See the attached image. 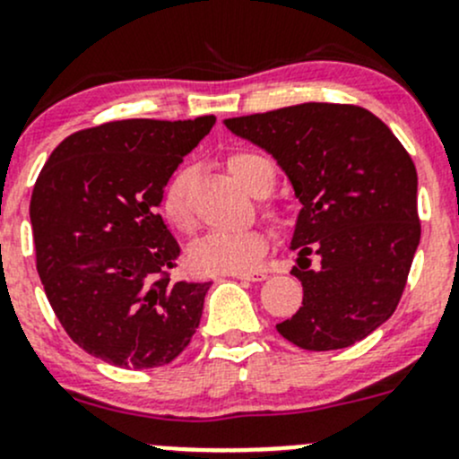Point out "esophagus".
<instances>
[{"instance_id": "obj_1", "label": "esophagus", "mask_w": 459, "mask_h": 459, "mask_svg": "<svg viewBox=\"0 0 459 459\" xmlns=\"http://www.w3.org/2000/svg\"><path fill=\"white\" fill-rule=\"evenodd\" d=\"M230 277H238V280H247V281H262V280H266V273H264V271H253V273H230Z\"/></svg>"}]
</instances>
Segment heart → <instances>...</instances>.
I'll return each instance as SVG.
<instances>
[{
    "label": "heart",
    "mask_w": 459,
    "mask_h": 459,
    "mask_svg": "<svg viewBox=\"0 0 459 459\" xmlns=\"http://www.w3.org/2000/svg\"><path fill=\"white\" fill-rule=\"evenodd\" d=\"M230 173L253 195H266L275 184L273 164L259 152L239 151L229 157ZM186 173H178L166 184L161 212L179 230H191L193 212L186 197ZM268 248V233L257 226L235 230H211L188 247V262L200 273H248L262 262Z\"/></svg>",
    "instance_id": "heart-1"
}]
</instances>
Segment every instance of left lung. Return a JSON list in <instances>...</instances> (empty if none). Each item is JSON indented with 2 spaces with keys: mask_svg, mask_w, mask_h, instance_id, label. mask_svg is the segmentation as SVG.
<instances>
[{
  "mask_svg": "<svg viewBox=\"0 0 459 459\" xmlns=\"http://www.w3.org/2000/svg\"><path fill=\"white\" fill-rule=\"evenodd\" d=\"M224 124L273 155L302 204L290 273L304 298L277 333L307 351L371 335L397 308L420 244L409 152L371 110L351 104L307 101Z\"/></svg>",
  "mask_w": 459,
  "mask_h": 459,
  "instance_id": "left-lung-1",
  "label": "left lung"
}]
</instances>
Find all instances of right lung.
Segmentation results:
<instances>
[{
    "label": "right lung",
    "instance_id": "1",
    "mask_svg": "<svg viewBox=\"0 0 459 459\" xmlns=\"http://www.w3.org/2000/svg\"><path fill=\"white\" fill-rule=\"evenodd\" d=\"M215 117L122 119L73 133L30 197L37 273L64 331L119 368L164 367L200 326L211 281H170L179 244L157 212Z\"/></svg>",
    "mask_w": 459,
    "mask_h": 459
}]
</instances>
